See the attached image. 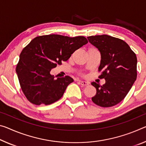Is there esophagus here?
I'll return each instance as SVG.
<instances>
[{
	"instance_id": "esophagus-1",
	"label": "esophagus",
	"mask_w": 146,
	"mask_h": 146,
	"mask_svg": "<svg viewBox=\"0 0 146 146\" xmlns=\"http://www.w3.org/2000/svg\"><path fill=\"white\" fill-rule=\"evenodd\" d=\"M79 83L83 86H88L89 84V82H86V81H79Z\"/></svg>"
}]
</instances>
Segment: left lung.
I'll return each mask as SVG.
<instances>
[{
  "label": "left lung",
  "instance_id": "obj_1",
  "mask_svg": "<svg viewBox=\"0 0 146 146\" xmlns=\"http://www.w3.org/2000/svg\"><path fill=\"white\" fill-rule=\"evenodd\" d=\"M87 38L101 53L99 78L105 79L103 86L91 83L97 90L92 100L102 107L113 106L125 98L136 79V56L128 44L119 38L108 35Z\"/></svg>",
  "mask_w": 146,
  "mask_h": 146
}]
</instances>
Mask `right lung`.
<instances>
[{"label": "right lung", "instance_id": "add662e5", "mask_svg": "<svg viewBox=\"0 0 146 146\" xmlns=\"http://www.w3.org/2000/svg\"><path fill=\"white\" fill-rule=\"evenodd\" d=\"M87 43L84 36L50 34L34 38L21 52L16 67L21 88L28 100L36 105H50L59 100L73 79L69 76L55 78L50 70Z\"/></svg>", "mask_w": 146, "mask_h": 146}]
</instances>
